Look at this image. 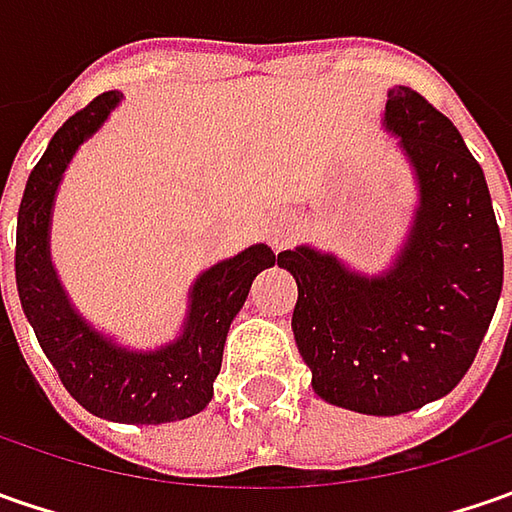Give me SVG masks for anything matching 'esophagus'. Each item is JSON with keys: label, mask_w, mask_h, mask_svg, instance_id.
I'll use <instances>...</instances> for the list:
<instances>
[{"label": "esophagus", "mask_w": 512, "mask_h": 512, "mask_svg": "<svg viewBox=\"0 0 512 512\" xmlns=\"http://www.w3.org/2000/svg\"><path fill=\"white\" fill-rule=\"evenodd\" d=\"M296 219H290V216H279V219H273V225L267 227V242L273 247H285L293 236H296Z\"/></svg>", "instance_id": "esophagus-1"}]
</instances>
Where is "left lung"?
I'll return each instance as SVG.
<instances>
[{"mask_svg": "<svg viewBox=\"0 0 512 512\" xmlns=\"http://www.w3.org/2000/svg\"><path fill=\"white\" fill-rule=\"evenodd\" d=\"M382 128L416 185L402 245L379 273L299 245L279 253L293 336L327 404L399 416L447 396L479 353L504 282L490 190L462 133L416 90H387Z\"/></svg>", "mask_w": 512, "mask_h": 512, "instance_id": "left-lung-1", "label": "left lung"}]
</instances>
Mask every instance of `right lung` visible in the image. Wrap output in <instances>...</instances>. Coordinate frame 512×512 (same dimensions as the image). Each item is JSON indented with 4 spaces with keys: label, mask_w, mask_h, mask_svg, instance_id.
<instances>
[{
    "label": "right lung",
    "mask_w": 512,
    "mask_h": 512,
    "mask_svg": "<svg viewBox=\"0 0 512 512\" xmlns=\"http://www.w3.org/2000/svg\"><path fill=\"white\" fill-rule=\"evenodd\" d=\"M119 102V90L96 96L56 130L45 156L30 170L16 219V290L45 356L85 410L122 424L179 422L202 413L213 399L230 322L245 305L253 279L279 256L267 245H250L202 270L187 290L179 336L153 350L119 344L90 325L70 302L50 259V222L70 159Z\"/></svg>",
    "instance_id": "right-lung-1"
}]
</instances>
